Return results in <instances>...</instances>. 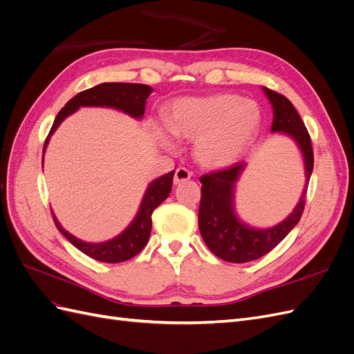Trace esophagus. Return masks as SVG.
Returning a JSON list of instances; mask_svg holds the SVG:
<instances>
[{
    "instance_id": "esophagus-1",
    "label": "esophagus",
    "mask_w": 354,
    "mask_h": 354,
    "mask_svg": "<svg viewBox=\"0 0 354 354\" xmlns=\"http://www.w3.org/2000/svg\"><path fill=\"white\" fill-rule=\"evenodd\" d=\"M190 178V171H187L186 168L180 167L176 169L174 173V185H180V183H185V181H187Z\"/></svg>"
}]
</instances>
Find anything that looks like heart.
I'll return each instance as SVG.
<instances>
[{"mask_svg": "<svg viewBox=\"0 0 354 354\" xmlns=\"http://www.w3.org/2000/svg\"><path fill=\"white\" fill-rule=\"evenodd\" d=\"M263 122L260 106L238 94L181 97L165 113L167 130L177 138L195 140L196 162L208 169L234 165L259 136ZM156 140L173 149L169 137L156 128Z\"/></svg>", "mask_w": 354, "mask_h": 354, "instance_id": "1", "label": "heart"}]
</instances>
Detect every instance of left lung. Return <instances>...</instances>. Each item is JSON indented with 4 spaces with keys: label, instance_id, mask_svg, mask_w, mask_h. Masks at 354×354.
<instances>
[{
    "label": "left lung",
    "instance_id": "1",
    "mask_svg": "<svg viewBox=\"0 0 354 354\" xmlns=\"http://www.w3.org/2000/svg\"><path fill=\"white\" fill-rule=\"evenodd\" d=\"M266 97L273 108L272 133L291 138L304 159L306 187L313 171L312 140L298 112L285 95L263 87ZM246 162H238L229 169L201 177L199 230L203 242L218 259L229 263H246L270 252L301 218L306 202V187L292 212L272 227L259 229L239 218L236 212V183Z\"/></svg>",
    "mask_w": 354,
    "mask_h": 354
}]
</instances>
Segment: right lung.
<instances>
[{"label":"right lung","instance_id":"add662e5","mask_svg":"<svg viewBox=\"0 0 354 354\" xmlns=\"http://www.w3.org/2000/svg\"><path fill=\"white\" fill-rule=\"evenodd\" d=\"M152 91L153 88L149 87V85L127 82H103L95 85L93 88L81 91L80 94L75 95L73 99H71L65 104V108L57 113L46 140L42 155L46 153V149L53 133L57 130L59 125L65 121L69 115L77 112L80 108H87V106H94V108H112L124 112L125 115L134 118L137 121H140L145 115L146 100ZM173 177L174 171H169V173L151 181L145 192L140 207H138V211L133 221L128 224L118 236L109 241H82L77 236H73V234L69 233L66 229L62 227V224L55 216V212H51L53 220H55L56 227L63 236H65L73 246H77V248L85 255L103 263L127 261L140 252L147 243L152 230V212L168 198L171 187H173Z\"/></svg>","mask_w":354,"mask_h":354}]
</instances>
